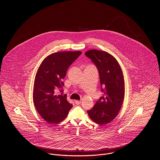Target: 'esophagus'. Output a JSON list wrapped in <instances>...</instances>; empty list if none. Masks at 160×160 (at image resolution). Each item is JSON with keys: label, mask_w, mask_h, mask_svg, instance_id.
<instances>
[{"label": "esophagus", "mask_w": 160, "mask_h": 160, "mask_svg": "<svg viewBox=\"0 0 160 160\" xmlns=\"http://www.w3.org/2000/svg\"><path fill=\"white\" fill-rule=\"evenodd\" d=\"M75 102H76L77 105H80L82 103V101H78V100H76Z\"/></svg>", "instance_id": "esophagus-1"}]
</instances>
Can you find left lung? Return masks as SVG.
<instances>
[{"label":"left lung","mask_w":160,"mask_h":160,"mask_svg":"<svg viewBox=\"0 0 160 160\" xmlns=\"http://www.w3.org/2000/svg\"><path fill=\"white\" fill-rule=\"evenodd\" d=\"M85 55L98 69L104 92L88 113L93 122L104 125L114 119L122 107L125 95L123 74L118 61L108 52L93 49L87 51Z\"/></svg>","instance_id":"1"}]
</instances>
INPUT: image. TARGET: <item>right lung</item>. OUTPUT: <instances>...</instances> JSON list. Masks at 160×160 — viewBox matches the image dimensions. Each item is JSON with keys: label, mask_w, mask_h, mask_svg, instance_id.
Here are the masks:
<instances>
[{"label": "right lung", "mask_w": 160, "mask_h": 160, "mask_svg": "<svg viewBox=\"0 0 160 160\" xmlns=\"http://www.w3.org/2000/svg\"><path fill=\"white\" fill-rule=\"evenodd\" d=\"M82 52H59L47 56L37 72L33 93V101L39 115L50 123H58L65 119L72 107L66 95H57L62 88L69 67ZM62 92V90H60Z\"/></svg>", "instance_id": "obj_1"}]
</instances>
